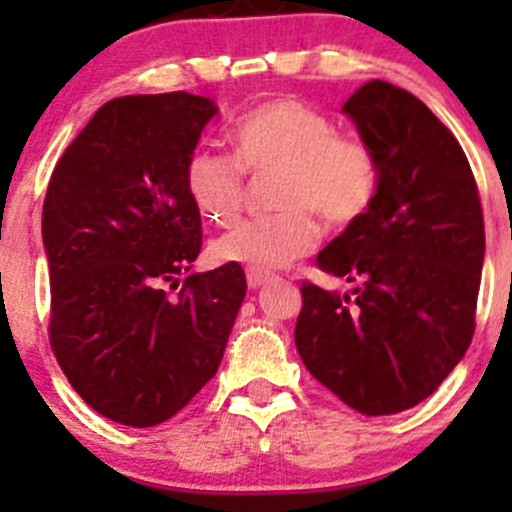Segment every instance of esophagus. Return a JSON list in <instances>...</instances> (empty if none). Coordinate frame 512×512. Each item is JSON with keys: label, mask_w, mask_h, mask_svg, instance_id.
<instances>
[{"label": "esophagus", "mask_w": 512, "mask_h": 512, "mask_svg": "<svg viewBox=\"0 0 512 512\" xmlns=\"http://www.w3.org/2000/svg\"><path fill=\"white\" fill-rule=\"evenodd\" d=\"M272 275H267V272H260V270H247V285L250 289H260L265 282H270Z\"/></svg>", "instance_id": "34e87169"}]
</instances>
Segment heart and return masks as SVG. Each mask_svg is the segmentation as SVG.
<instances>
[{"label": "heart", "instance_id": "1", "mask_svg": "<svg viewBox=\"0 0 512 512\" xmlns=\"http://www.w3.org/2000/svg\"><path fill=\"white\" fill-rule=\"evenodd\" d=\"M232 160L195 151L183 183L195 213L213 225L235 223L245 178L277 173L272 218L237 225L213 242L223 265L270 272L307 255L319 237L312 213L332 227L359 223L379 193V160L356 136L337 133L332 118L292 96L270 98L242 113L227 133Z\"/></svg>", "mask_w": 512, "mask_h": 512}]
</instances>
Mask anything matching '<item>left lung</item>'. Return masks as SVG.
Returning a JSON list of instances; mask_svg holds the SVG:
<instances>
[{"label": "left lung", "mask_w": 512, "mask_h": 512, "mask_svg": "<svg viewBox=\"0 0 512 512\" xmlns=\"http://www.w3.org/2000/svg\"><path fill=\"white\" fill-rule=\"evenodd\" d=\"M379 160V193L317 255L352 292L302 285L294 344L309 374L366 416L421 404L476 329L485 227L456 136L414 94L369 81L342 106Z\"/></svg>", "instance_id": "1"}]
</instances>
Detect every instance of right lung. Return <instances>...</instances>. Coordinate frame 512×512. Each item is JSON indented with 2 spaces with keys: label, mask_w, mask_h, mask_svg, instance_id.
<instances>
[{
  "label": "right lung",
  "mask_w": 512,
  "mask_h": 512,
  "mask_svg": "<svg viewBox=\"0 0 512 512\" xmlns=\"http://www.w3.org/2000/svg\"><path fill=\"white\" fill-rule=\"evenodd\" d=\"M215 113L185 91L113 98L46 190L51 349L76 394L123 426L168 421L213 379L245 299L240 265L178 280L203 240L185 163Z\"/></svg>",
  "instance_id": "obj_1"
}]
</instances>
